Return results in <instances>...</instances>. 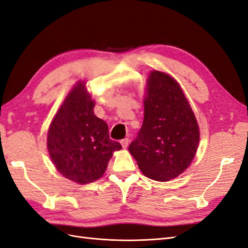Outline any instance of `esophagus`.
Wrapping results in <instances>:
<instances>
[{
	"label": "esophagus",
	"instance_id": "obj_1",
	"mask_svg": "<svg viewBox=\"0 0 248 248\" xmlns=\"http://www.w3.org/2000/svg\"><path fill=\"white\" fill-rule=\"evenodd\" d=\"M128 144H129V140L128 139H124L121 140V145L124 149H126L127 147H128Z\"/></svg>",
	"mask_w": 248,
	"mask_h": 248
}]
</instances>
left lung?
Masks as SVG:
<instances>
[{
    "instance_id": "1",
    "label": "left lung",
    "mask_w": 248,
    "mask_h": 248,
    "mask_svg": "<svg viewBox=\"0 0 248 248\" xmlns=\"http://www.w3.org/2000/svg\"><path fill=\"white\" fill-rule=\"evenodd\" d=\"M145 117L129 152L146 177L167 182L188 168L197 154L200 127L179 82L170 74L150 71Z\"/></svg>"
}]
</instances>
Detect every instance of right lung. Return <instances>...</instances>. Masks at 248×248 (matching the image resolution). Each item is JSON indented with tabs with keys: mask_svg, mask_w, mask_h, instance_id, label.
Masks as SVG:
<instances>
[{
	"mask_svg": "<svg viewBox=\"0 0 248 248\" xmlns=\"http://www.w3.org/2000/svg\"><path fill=\"white\" fill-rule=\"evenodd\" d=\"M86 80H78L52 118L46 147L57 170L78 184L96 181L107 170L115 151L122 149L111 140L108 124L94 114L95 100Z\"/></svg>",
	"mask_w": 248,
	"mask_h": 248,
	"instance_id": "obj_1",
	"label": "right lung"
}]
</instances>
